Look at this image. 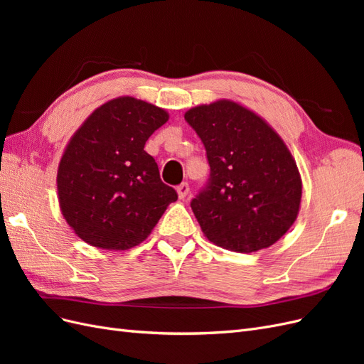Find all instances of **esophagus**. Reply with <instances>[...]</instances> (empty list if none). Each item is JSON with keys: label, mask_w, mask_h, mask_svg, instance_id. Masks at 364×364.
<instances>
[{"label": "esophagus", "mask_w": 364, "mask_h": 364, "mask_svg": "<svg viewBox=\"0 0 364 364\" xmlns=\"http://www.w3.org/2000/svg\"><path fill=\"white\" fill-rule=\"evenodd\" d=\"M188 193H190V185L188 183L182 182L181 185H178V194H179L181 199H185V197L188 196Z\"/></svg>", "instance_id": "esophagus-1"}]
</instances>
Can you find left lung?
Wrapping results in <instances>:
<instances>
[{"instance_id": "obj_1", "label": "left lung", "mask_w": 364, "mask_h": 364, "mask_svg": "<svg viewBox=\"0 0 364 364\" xmlns=\"http://www.w3.org/2000/svg\"><path fill=\"white\" fill-rule=\"evenodd\" d=\"M202 139L206 185L191 200L203 234L232 252H257L287 232L299 213L302 182L287 146L266 121L229 100L185 114Z\"/></svg>"}]
</instances>
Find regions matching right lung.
<instances>
[{
  "instance_id": "add662e5",
  "label": "right lung",
  "mask_w": 364,
  "mask_h": 364,
  "mask_svg": "<svg viewBox=\"0 0 364 364\" xmlns=\"http://www.w3.org/2000/svg\"><path fill=\"white\" fill-rule=\"evenodd\" d=\"M167 119L161 107L119 97L95 109L71 138L59 164V203L67 223L87 245L134 247L178 200L144 150Z\"/></svg>"
}]
</instances>
